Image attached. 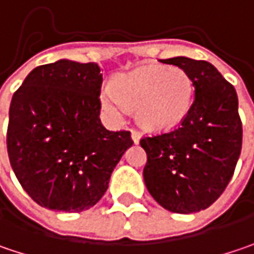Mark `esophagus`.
Returning a JSON list of instances; mask_svg holds the SVG:
<instances>
[{"mask_svg":"<svg viewBox=\"0 0 254 254\" xmlns=\"http://www.w3.org/2000/svg\"><path fill=\"white\" fill-rule=\"evenodd\" d=\"M130 136H132L133 143H139V141H141V133H139L138 130H132V132H130Z\"/></svg>","mask_w":254,"mask_h":254,"instance_id":"1","label":"esophagus"}]
</instances>
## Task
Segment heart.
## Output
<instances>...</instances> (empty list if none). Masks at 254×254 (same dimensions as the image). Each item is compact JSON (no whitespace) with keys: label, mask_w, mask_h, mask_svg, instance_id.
I'll use <instances>...</instances> for the list:
<instances>
[{"label":"heart","mask_w":254,"mask_h":254,"mask_svg":"<svg viewBox=\"0 0 254 254\" xmlns=\"http://www.w3.org/2000/svg\"><path fill=\"white\" fill-rule=\"evenodd\" d=\"M194 86L180 67L142 66L115 79V89L100 90V106L113 121H122L130 108L138 124L149 132H168L180 127L192 105Z\"/></svg>","instance_id":"b5f03b06"}]
</instances>
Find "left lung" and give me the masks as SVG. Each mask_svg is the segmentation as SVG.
<instances>
[{
  "label": "left lung",
  "instance_id": "1",
  "mask_svg": "<svg viewBox=\"0 0 254 254\" xmlns=\"http://www.w3.org/2000/svg\"><path fill=\"white\" fill-rule=\"evenodd\" d=\"M183 68L194 102L181 127L141 146L148 161L143 181L165 210L190 214L210 207L226 190L242 151V121L234 87L211 63L178 56L162 60Z\"/></svg>",
  "mask_w": 254,
  "mask_h": 254
}]
</instances>
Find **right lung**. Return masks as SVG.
Returning a JSON list of instances; mask_svg holds the SVG:
<instances>
[{
	"instance_id": "1",
	"label": "right lung",
	"mask_w": 254,
	"mask_h": 254,
	"mask_svg": "<svg viewBox=\"0 0 254 254\" xmlns=\"http://www.w3.org/2000/svg\"><path fill=\"white\" fill-rule=\"evenodd\" d=\"M96 63L62 59L33 68L9 106L7 149L25 192L49 210L79 213L106 192L127 130L102 125Z\"/></svg>"
}]
</instances>
